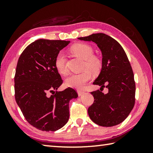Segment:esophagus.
I'll return each mask as SVG.
<instances>
[{
  "label": "esophagus",
  "mask_w": 153,
  "mask_h": 153,
  "mask_svg": "<svg viewBox=\"0 0 153 153\" xmlns=\"http://www.w3.org/2000/svg\"><path fill=\"white\" fill-rule=\"evenodd\" d=\"M77 93H78V95L79 96H82V94L84 93V91H80V90H78V91H77Z\"/></svg>",
  "instance_id": "34e87169"
}]
</instances>
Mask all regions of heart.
<instances>
[{
  "instance_id": "1",
  "label": "heart",
  "mask_w": 153,
  "mask_h": 153,
  "mask_svg": "<svg viewBox=\"0 0 153 153\" xmlns=\"http://www.w3.org/2000/svg\"><path fill=\"white\" fill-rule=\"evenodd\" d=\"M71 51L74 54L84 60L82 67L83 72L79 74H72L68 77L65 84L68 87L81 89L87 82L91 80L92 74H98L102 69V60L98 56L94 55V50L91 45L86 43H79L72 45ZM54 66L57 71L61 75H67L66 58L63 52H59L56 56Z\"/></svg>"
}]
</instances>
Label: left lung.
<instances>
[{"label":"left lung","instance_id":"left-lung-1","mask_svg":"<svg viewBox=\"0 0 153 153\" xmlns=\"http://www.w3.org/2000/svg\"><path fill=\"white\" fill-rule=\"evenodd\" d=\"M78 39L93 42L102 53V69L93 84L106 87L107 94L91 92L94 103L88 109L89 117L97 125L112 127L123 122L135 104V83L131 66L125 50L117 41L104 33Z\"/></svg>","mask_w":153,"mask_h":153}]
</instances>
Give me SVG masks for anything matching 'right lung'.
<instances>
[{
  "label": "right lung",
  "instance_id": "add662e5",
  "mask_svg": "<svg viewBox=\"0 0 153 153\" xmlns=\"http://www.w3.org/2000/svg\"><path fill=\"white\" fill-rule=\"evenodd\" d=\"M69 42L38 39L24 49L17 64L16 103L29 124L43 131H55L66 124L69 101L78 96L70 87L56 91L62 79L56 69L54 60Z\"/></svg>",
  "mask_w": 153,
  "mask_h": 153
}]
</instances>
